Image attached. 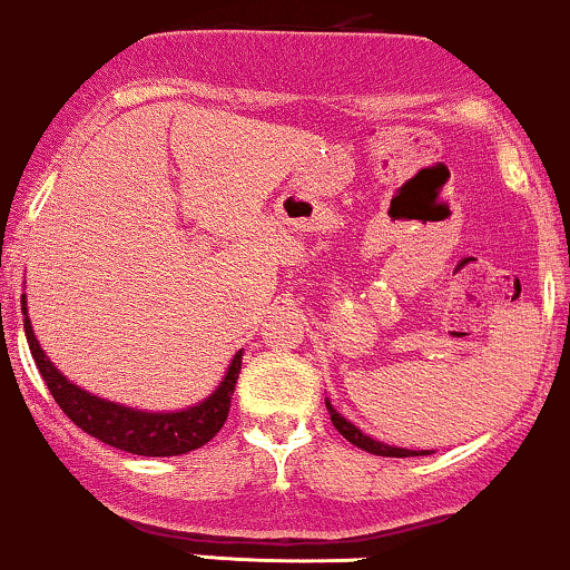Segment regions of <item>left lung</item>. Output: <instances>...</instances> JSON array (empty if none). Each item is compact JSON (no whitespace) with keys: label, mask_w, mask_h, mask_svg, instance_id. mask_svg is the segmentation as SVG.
Returning <instances> with one entry per match:
<instances>
[{"label":"left lung","mask_w":570,"mask_h":570,"mask_svg":"<svg viewBox=\"0 0 570 570\" xmlns=\"http://www.w3.org/2000/svg\"><path fill=\"white\" fill-rule=\"evenodd\" d=\"M325 405H327V413H331V421H333V426H336V430H338L341 434H344V438L350 440L352 445L363 448V451H367V453H376V456H392V459L426 456V451H407V448H392V445H384V443H379V440L367 438V434L360 432L357 426L352 424V421H346L344 416H341V413H336V407L331 405V400H325Z\"/></svg>","instance_id":"obj_1"}]
</instances>
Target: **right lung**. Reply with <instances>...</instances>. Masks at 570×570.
Segmentation results:
<instances>
[{
  "label": "right lung",
  "mask_w": 570,
  "mask_h": 570,
  "mask_svg": "<svg viewBox=\"0 0 570 570\" xmlns=\"http://www.w3.org/2000/svg\"><path fill=\"white\" fill-rule=\"evenodd\" d=\"M26 298V296H23ZM26 314V301H23ZM26 338H29V350L39 373H42L47 390H50L60 411L69 416L79 430H85L100 443L119 448V451L136 453V456H180L194 448H203L210 443L220 432L226 416L232 407V394L239 379V365H243V352L234 354L226 379L205 403L189 407V411L178 413H144L132 411V407L109 403L96 394L79 390L71 381L60 376V371L50 360L45 357L42 346L33 336L29 317H26Z\"/></svg>",
  "instance_id": "1"
}]
</instances>
